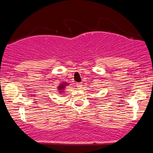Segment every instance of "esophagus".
<instances>
[{"instance_id":"1","label":"esophagus","mask_w":153,"mask_h":153,"mask_svg":"<svg viewBox=\"0 0 153 153\" xmlns=\"http://www.w3.org/2000/svg\"><path fill=\"white\" fill-rule=\"evenodd\" d=\"M76 86L77 87H78V88H82V83H81V82H77V84H76Z\"/></svg>"}]
</instances>
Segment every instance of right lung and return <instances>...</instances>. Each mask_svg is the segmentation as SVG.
<instances>
[{
	"label": "right lung",
	"mask_w": 153,
	"mask_h": 153,
	"mask_svg": "<svg viewBox=\"0 0 153 153\" xmlns=\"http://www.w3.org/2000/svg\"><path fill=\"white\" fill-rule=\"evenodd\" d=\"M63 84H64V83H63ZM64 86H65L64 85H61V86H59V88L60 89V90H61V89H62V88H64Z\"/></svg>",
	"instance_id": "obj_1"
}]
</instances>
